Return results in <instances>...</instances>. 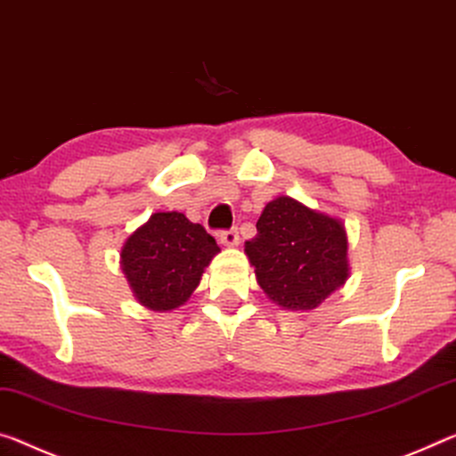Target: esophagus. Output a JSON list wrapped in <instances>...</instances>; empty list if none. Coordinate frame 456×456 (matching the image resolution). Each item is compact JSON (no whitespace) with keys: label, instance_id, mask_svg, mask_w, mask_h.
Masks as SVG:
<instances>
[{"label":"esophagus","instance_id":"esophagus-1","mask_svg":"<svg viewBox=\"0 0 456 456\" xmlns=\"http://www.w3.org/2000/svg\"><path fill=\"white\" fill-rule=\"evenodd\" d=\"M219 241L225 245V248H237L241 240H240V233H237V229H229V231H221Z\"/></svg>","mask_w":456,"mask_h":456}]
</instances>
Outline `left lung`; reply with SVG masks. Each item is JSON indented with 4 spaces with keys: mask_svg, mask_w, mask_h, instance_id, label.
<instances>
[{
    "mask_svg": "<svg viewBox=\"0 0 456 456\" xmlns=\"http://www.w3.org/2000/svg\"><path fill=\"white\" fill-rule=\"evenodd\" d=\"M256 227L245 256L259 288L281 310L308 313L345 286L349 241L341 219L281 194L267 202Z\"/></svg>",
    "mask_w": 456,
    "mask_h": 456,
    "instance_id": "left-lung-1",
    "label": "left lung"
}]
</instances>
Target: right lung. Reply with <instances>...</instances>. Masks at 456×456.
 <instances>
[{
	"instance_id": "obj_1",
	"label": "right lung",
	"mask_w": 456,
	"mask_h": 456,
	"mask_svg": "<svg viewBox=\"0 0 456 456\" xmlns=\"http://www.w3.org/2000/svg\"><path fill=\"white\" fill-rule=\"evenodd\" d=\"M219 245L184 213H154L121 248V270L135 300L154 313L183 306L200 284Z\"/></svg>"
}]
</instances>
